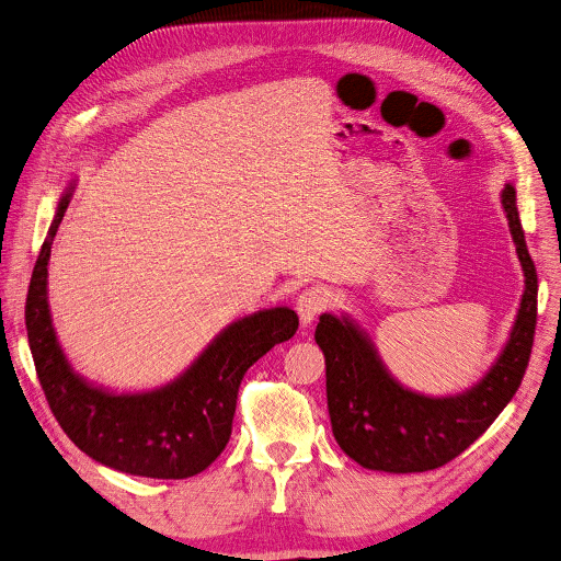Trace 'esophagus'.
<instances>
[{"mask_svg":"<svg viewBox=\"0 0 561 561\" xmlns=\"http://www.w3.org/2000/svg\"><path fill=\"white\" fill-rule=\"evenodd\" d=\"M331 304H333V290L329 286L317 284V286H310L299 293L295 308L299 312L301 324H310L319 312L329 310Z\"/></svg>","mask_w":561,"mask_h":561,"instance_id":"esophagus-1","label":"esophagus"}]
</instances>
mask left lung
<instances>
[{"mask_svg":"<svg viewBox=\"0 0 561 561\" xmlns=\"http://www.w3.org/2000/svg\"><path fill=\"white\" fill-rule=\"evenodd\" d=\"M502 204L526 275V290L504 353L470 390L433 399L399 386L353 322L329 312L319 317L314 342L327 357L333 435L359 466L386 472L439 468L482 435L517 392L537 327V271L526 249L511 184L502 193Z\"/></svg>","mask_w":561,"mask_h":561,"instance_id":"1","label":"left lung"}]
</instances>
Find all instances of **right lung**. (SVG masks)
Returning a JSON list of instances; mask_svg holds the SVG:
<instances>
[{"label":"right lung","mask_w":561,"mask_h":561,"mask_svg":"<svg viewBox=\"0 0 561 561\" xmlns=\"http://www.w3.org/2000/svg\"><path fill=\"white\" fill-rule=\"evenodd\" d=\"M68 202L70 191L57 206L26 297L28 344L46 402L68 439L95 461L152 479L193 477L226 448L247 370L295 335L299 317L290 308H271L239 319L180 379L159 390L113 394L95 388L70 370L46 301V266Z\"/></svg>","instance_id":"1"}]
</instances>
